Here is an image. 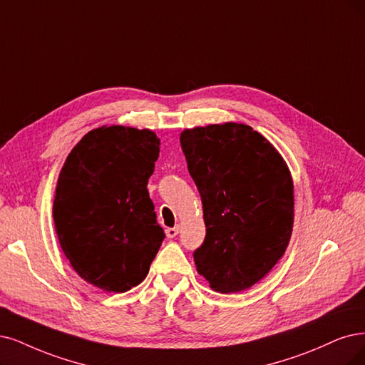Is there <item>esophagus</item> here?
I'll return each mask as SVG.
<instances>
[{"label": "esophagus", "mask_w": 365, "mask_h": 365, "mask_svg": "<svg viewBox=\"0 0 365 365\" xmlns=\"http://www.w3.org/2000/svg\"><path fill=\"white\" fill-rule=\"evenodd\" d=\"M165 235H167V237H170V239L175 237V236L179 235V227H170V228H167Z\"/></svg>", "instance_id": "esophagus-1"}]
</instances>
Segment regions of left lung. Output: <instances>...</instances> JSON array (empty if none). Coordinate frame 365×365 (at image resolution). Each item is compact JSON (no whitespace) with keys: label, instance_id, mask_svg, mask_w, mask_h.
<instances>
[{"label":"left lung","instance_id":"left-lung-1","mask_svg":"<svg viewBox=\"0 0 365 365\" xmlns=\"http://www.w3.org/2000/svg\"><path fill=\"white\" fill-rule=\"evenodd\" d=\"M182 150L203 203L200 275L220 293L247 290L282 257L293 230V182L263 135L239 123L186 129Z\"/></svg>","mask_w":365,"mask_h":365}]
</instances>
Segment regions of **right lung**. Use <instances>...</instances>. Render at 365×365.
I'll list each match as a JSON object with an SVG mask.
<instances>
[{
	"instance_id": "right-lung-1",
	"label": "right lung",
	"mask_w": 365,
	"mask_h": 365,
	"mask_svg": "<svg viewBox=\"0 0 365 365\" xmlns=\"http://www.w3.org/2000/svg\"><path fill=\"white\" fill-rule=\"evenodd\" d=\"M158 156L155 132L102 126L61 168L52 207L60 245L78 275L102 290L138 286L165 237L147 191Z\"/></svg>"
}]
</instances>
